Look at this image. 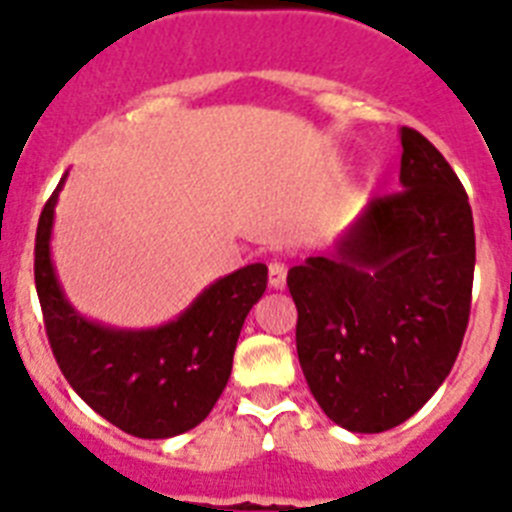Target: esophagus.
<instances>
[{"instance_id": "34e87169", "label": "esophagus", "mask_w": 512, "mask_h": 512, "mask_svg": "<svg viewBox=\"0 0 512 512\" xmlns=\"http://www.w3.org/2000/svg\"><path fill=\"white\" fill-rule=\"evenodd\" d=\"M269 285H272L274 290H282V287L287 285V266L282 264V261H269Z\"/></svg>"}]
</instances>
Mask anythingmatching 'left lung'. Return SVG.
Wrapping results in <instances>:
<instances>
[{
    "label": "left lung",
    "mask_w": 512,
    "mask_h": 512,
    "mask_svg": "<svg viewBox=\"0 0 512 512\" xmlns=\"http://www.w3.org/2000/svg\"><path fill=\"white\" fill-rule=\"evenodd\" d=\"M398 193L374 198L329 256L287 272L295 345L311 395L335 424H403L453 369L471 314V204L445 156L400 130Z\"/></svg>",
    "instance_id": "obj_1"
}]
</instances>
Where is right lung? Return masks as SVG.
I'll use <instances>...</instances> for the list:
<instances>
[{
    "label": "right lung",
    "instance_id": "1",
    "mask_svg": "<svg viewBox=\"0 0 512 512\" xmlns=\"http://www.w3.org/2000/svg\"><path fill=\"white\" fill-rule=\"evenodd\" d=\"M59 180L36 230V293L59 369L80 398L122 432L167 439L211 413L232 371L248 311L266 290V266L248 264L209 285L175 322L156 329H112L70 306L52 264Z\"/></svg>",
    "mask_w": 512,
    "mask_h": 512
}]
</instances>
